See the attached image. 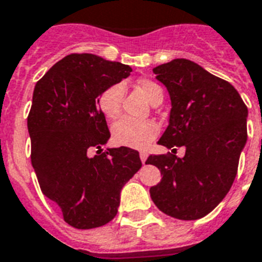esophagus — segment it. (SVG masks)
I'll return each mask as SVG.
<instances>
[{"mask_svg": "<svg viewBox=\"0 0 262 262\" xmlns=\"http://www.w3.org/2000/svg\"><path fill=\"white\" fill-rule=\"evenodd\" d=\"M147 158H148V155H147V154H145V152H140V159H141L143 164L145 163V162H147Z\"/></svg>", "mask_w": 262, "mask_h": 262, "instance_id": "obj_1", "label": "esophagus"}]
</instances>
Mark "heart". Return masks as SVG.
Wrapping results in <instances>:
<instances>
[{
    "instance_id": "heart-1",
    "label": "heart",
    "mask_w": 262,
    "mask_h": 262,
    "mask_svg": "<svg viewBox=\"0 0 262 262\" xmlns=\"http://www.w3.org/2000/svg\"><path fill=\"white\" fill-rule=\"evenodd\" d=\"M139 88L143 91L148 100L154 103L156 99L163 98V91L156 83L148 79L139 81ZM123 85L113 84L100 92L98 98V107L102 114L108 119L118 118L122 106ZM159 133V126L154 121H137L132 118H122L115 123L111 130L113 141L119 147L144 149Z\"/></svg>"
}]
</instances>
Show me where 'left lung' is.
Listing matches in <instances>:
<instances>
[{
	"instance_id": "obj_1",
	"label": "left lung",
	"mask_w": 262,
	"mask_h": 262,
	"mask_svg": "<svg viewBox=\"0 0 262 262\" xmlns=\"http://www.w3.org/2000/svg\"><path fill=\"white\" fill-rule=\"evenodd\" d=\"M154 73L171 99L168 126L158 144L186 152L183 158H148L145 164L162 172V181L149 189L151 199L175 219H200L231 189L248 140V107L228 81L189 59H172Z\"/></svg>"
}]
</instances>
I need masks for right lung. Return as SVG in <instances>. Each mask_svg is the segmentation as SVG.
Instances as JSON below:
<instances>
[{
  "mask_svg": "<svg viewBox=\"0 0 262 262\" xmlns=\"http://www.w3.org/2000/svg\"><path fill=\"white\" fill-rule=\"evenodd\" d=\"M132 68L94 54H71L35 85L27 118L31 163L40 190L79 230L104 226L118 212L123 185L141 168L139 152L102 145L110 139L98 107L103 90L130 75ZM98 149L97 155L89 154Z\"/></svg>",
  "mask_w": 262,
  "mask_h": 262,
  "instance_id": "1",
  "label": "right lung"
}]
</instances>
